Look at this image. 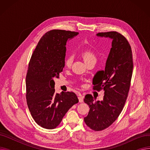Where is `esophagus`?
I'll use <instances>...</instances> for the list:
<instances>
[{"label": "esophagus", "instance_id": "34e87169", "mask_svg": "<svg viewBox=\"0 0 150 150\" xmlns=\"http://www.w3.org/2000/svg\"><path fill=\"white\" fill-rule=\"evenodd\" d=\"M83 99H84V97L81 95V94H79V96H78V100H79L80 103H83Z\"/></svg>", "mask_w": 150, "mask_h": 150}]
</instances>
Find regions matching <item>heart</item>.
<instances>
[{
  "instance_id": "1",
  "label": "heart",
  "mask_w": 150,
  "mask_h": 150,
  "mask_svg": "<svg viewBox=\"0 0 150 150\" xmlns=\"http://www.w3.org/2000/svg\"><path fill=\"white\" fill-rule=\"evenodd\" d=\"M81 55L84 59V62H87L91 59H96L95 54L89 48L84 49L82 52ZM72 63V57L71 55H67L64 59V64L66 66L69 67Z\"/></svg>"
}]
</instances>
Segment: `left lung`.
Listing matches in <instances>:
<instances>
[{
  "label": "left lung",
  "instance_id": "8db88e82",
  "mask_svg": "<svg viewBox=\"0 0 150 150\" xmlns=\"http://www.w3.org/2000/svg\"><path fill=\"white\" fill-rule=\"evenodd\" d=\"M96 35L112 39L105 69L98 71L92 83L93 89H103V100L96 101L90 94L84 99L90 108L84 122L91 129L98 131L111 125L122 111L129 90L133 61L131 46L123 35L116 31Z\"/></svg>",
  "mask_w": 150,
  "mask_h": 150
}]
</instances>
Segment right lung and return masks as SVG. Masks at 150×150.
<instances>
[{
  "label": "right lung",
  "mask_w": 150,
  "mask_h": 150,
  "mask_svg": "<svg viewBox=\"0 0 150 150\" xmlns=\"http://www.w3.org/2000/svg\"><path fill=\"white\" fill-rule=\"evenodd\" d=\"M78 33L62 30L47 32L31 57L26 76V98L29 111L40 127L52 129L59 125L78 99L72 92L55 93L53 78L64 68L66 42Z\"/></svg>",
  "instance_id": "1"
}]
</instances>
